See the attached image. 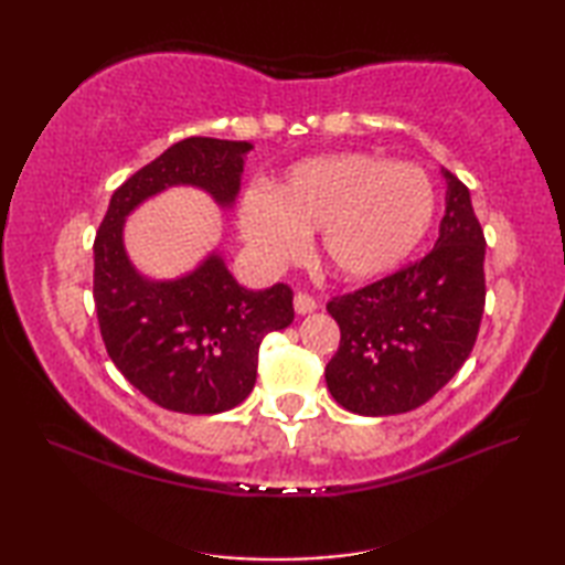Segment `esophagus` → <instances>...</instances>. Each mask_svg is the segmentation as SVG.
<instances>
[{
  "instance_id": "esophagus-1",
  "label": "esophagus",
  "mask_w": 565,
  "mask_h": 565,
  "mask_svg": "<svg viewBox=\"0 0 565 565\" xmlns=\"http://www.w3.org/2000/svg\"><path fill=\"white\" fill-rule=\"evenodd\" d=\"M294 308H296L298 316H308V313H313V310H318V301L308 294H296L294 296Z\"/></svg>"
}]
</instances>
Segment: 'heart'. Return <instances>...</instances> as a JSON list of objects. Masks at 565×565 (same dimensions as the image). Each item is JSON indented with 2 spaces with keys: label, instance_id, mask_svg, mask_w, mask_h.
<instances>
[{
  "label": "heart",
  "instance_id": "b5f03b06",
  "mask_svg": "<svg viewBox=\"0 0 565 565\" xmlns=\"http://www.w3.org/2000/svg\"><path fill=\"white\" fill-rule=\"evenodd\" d=\"M437 211L425 170L369 152L322 154L294 164L276 191L249 189L239 231L257 259L284 267L320 233V259L342 281H374L423 243Z\"/></svg>",
  "mask_w": 565,
  "mask_h": 565
}]
</instances>
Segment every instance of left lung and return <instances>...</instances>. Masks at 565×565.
I'll list each match as a JSON object with an SVG mask.
<instances>
[{"label":"left lung","mask_w":565,"mask_h":565,"mask_svg":"<svg viewBox=\"0 0 565 565\" xmlns=\"http://www.w3.org/2000/svg\"><path fill=\"white\" fill-rule=\"evenodd\" d=\"M435 249L354 294L334 296L340 350L326 366L332 398L356 415L415 411L471 354L486 306V237L471 194L449 170Z\"/></svg>","instance_id":"8db88e82"}]
</instances>
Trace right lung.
I'll return each mask as SVG.
<instances>
[{
	"instance_id": "1",
	"label": "right lung",
	"mask_w": 565,
	"mask_h": 565,
	"mask_svg": "<svg viewBox=\"0 0 565 565\" xmlns=\"http://www.w3.org/2000/svg\"><path fill=\"white\" fill-rule=\"evenodd\" d=\"M249 150L245 140L174 142L114 191L94 239V303L106 352L167 411L215 415L243 403L255 388L264 334L294 322V291L286 284L245 289L221 252L177 279H148L126 255L124 223L170 186L203 189L221 209H231Z\"/></svg>"
}]
</instances>
